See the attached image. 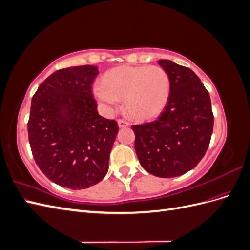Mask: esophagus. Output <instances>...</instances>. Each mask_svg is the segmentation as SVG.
Instances as JSON below:
<instances>
[{
  "instance_id": "34e87169",
  "label": "esophagus",
  "mask_w": 250,
  "mask_h": 250,
  "mask_svg": "<svg viewBox=\"0 0 250 250\" xmlns=\"http://www.w3.org/2000/svg\"><path fill=\"white\" fill-rule=\"evenodd\" d=\"M118 125L120 128H124V127L129 126V123H128L125 120H118Z\"/></svg>"
}]
</instances>
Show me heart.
<instances>
[{"instance_id":"1","label":"heart","mask_w":250,"mask_h":250,"mask_svg":"<svg viewBox=\"0 0 250 250\" xmlns=\"http://www.w3.org/2000/svg\"><path fill=\"white\" fill-rule=\"evenodd\" d=\"M171 81L161 66L122 65L103 75L94 95L107 107L124 98V108L131 118L147 121L164 110L170 97Z\"/></svg>"}]
</instances>
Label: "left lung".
I'll list each match as a JSON object with an SVG mask.
<instances>
[{
  "mask_svg": "<svg viewBox=\"0 0 250 250\" xmlns=\"http://www.w3.org/2000/svg\"><path fill=\"white\" fill-rule=\"evenodd\" d=\"M171 81L165 110L153 122L133 125L142 167L157 177L180 176L195 168L208 148L214 127L210 98L188 67L158 60Z\"/></svg>",
  "mask_w": 250,
  "mask_h": 250,
  "instance_id": "left-lung-1",
  "label": "left lung"
}]
</instances>
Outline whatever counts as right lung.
I'll list each match as a JSON object with an SVG mask.
<instances>
[{"label": "right lung", "instance_id": "add662e5", "mask_svg": "<svg viewBox=\"0 0 250 250\" xmlns=\"http://www.w3.org/2000/svg\"><path fill=\"white\" fill-rule=\"evenodd\" d=\"M95 65L71 66L51 74L37 88L28 122L36 165L53 183L87 188L108 171L119 131L115 120L101 117L92 94Z\"/></svg>", "mask_w": 250, "mask_h": 250}]
</instances>
